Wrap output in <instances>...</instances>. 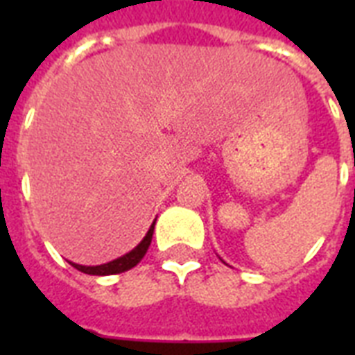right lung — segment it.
<instances>
[{
	"mask_svg": "<svg viewBox=\"0 0 355 355\" xmlns=\"http://www.w3.org/2000/svg\"><path fill=\"white\" fill-rule=\"evenodd\" d=\"M155 223L150 225V228L147 230L145 237L141 241L136 245V247L130 250V252L123 254L121 258H116L112 261H108V263L103 265H94V267H88V265H79V263H69L73 265L75 269L80 270V272H85V275H94V276H108V275H119V272H125V270L132 269L134 265H138L141 261V258L147 252V248L150 245V239H153V232H155Z\"/></svg>",
	"mask_w": 355,
	"mask_h": 355,
	"instance_id": "right-lung-1",
	"label": "right lung"
}]
</instances>
